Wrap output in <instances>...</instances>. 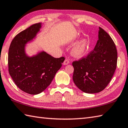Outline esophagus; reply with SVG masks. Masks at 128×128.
Returning <instances> with one entry per match:
<instances>
[{"label":"esophagus","instance_id":"34e87169","mask_svg":"<svg viewBox=\"0 0 128 128\" xmlns=\"http://www.w3.org/2000/svg\"><path fill=\"white\" fill-rule=\"evenodd\" d=\"M68 64H69V60L68 59H66L64 60V62H63V65H64V66H66V65H68Z\"/></svg>","mask_w":128,"mask_h":128}]
</instances>
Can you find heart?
I'll list each match as a JSON object with an SVG mask.
<instances>
[{"label": "heart", "mask_w": 128, "mask_h": 128, "mask_svg": "<svg viewBox=\"0 0 128 128\" xmlns=\"http://www.w3.org/2000/svg\"><path fill=\"white\" fill-rule=\"evenodd\" d=\"M90 46V41L88 39L83 38L76 44L71 50L72 56L76 58L82 57L88 51Z\"/></svg>", "instance_id": "heart-1"}]
</instances>
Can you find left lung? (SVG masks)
Listing matches in <instances>:
<instances>
[{"label": "left lung", "mask_w": 128, "mask_h": 128, "mask_svg": "<svg viewBox=\"0 0 128 128\" xmlns=\"http://www.w3.org/2000/svg\"><path fill=\"white\" fill-rule=\"evenodd\" d=\"M117 51L110 36L99 28L98 40L93 51L85 58L72 62V79L80 90L95 94L110 83L116 68Z\"/></svg>", "instance_id": "obj_1"}]
</instances>
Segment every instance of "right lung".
<instances>
[{"mask_svg":"<svg viewBox=\"0 0 128 128\" xmlns=\"http://www.w3.org/2000/svg\"><path fill=\"white\" fill-rule=\"evenodd\" d=\"M41 28L42 23L35 24L18 34L11 43L8 53L10 75L19 88L31 94L45 90L65 60L62 56L54 58L44 51L31 56L26 54V45L36 38Z\"/></svg>","mask_w":128,"mask_h":128,"instance_id":"add662e5","label":"right lung"}]
</instances>
